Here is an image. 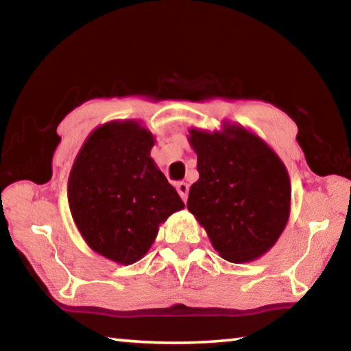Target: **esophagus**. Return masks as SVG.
<instances>
[{
	"mask_svg": "<svg viewBox=\"0 0 351 351\" xmlns=\"http://www.w3.org/2000/svg\"><path fill=\"white\" fill-rule=\"evenodd\" d=\"M176 190L180 193V197L182 201H187V195H189V184L187 182H178L176 184Z\"/></svg>",
	"mask_w": 351,
	"mask_h": 351,
	"instance_id": "34e87169",
	"label": "esophagus"
}]
</instances>
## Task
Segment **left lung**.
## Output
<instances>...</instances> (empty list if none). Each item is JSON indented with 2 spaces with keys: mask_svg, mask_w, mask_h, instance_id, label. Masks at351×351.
Returning <instances> with one entry per match:
<instances>
[{
  "mask_svg": "<svg viewBox=\"0 0 351 351\" xmlns=\"http://www.w3.org/2000/svg\"><path fill=\"white\" fill-rule=\"evenodd\" d=\"M199 180L187 209L224 260L246 263L276 245L288 223L291 182L287 167L265 141L226 123L223 132L190 130Z\"/></svg>",
  "mask_w": 351,
  "mask_h": 351,
  "instance_id": "1",
  "label": "left lung"
}]
</instances>
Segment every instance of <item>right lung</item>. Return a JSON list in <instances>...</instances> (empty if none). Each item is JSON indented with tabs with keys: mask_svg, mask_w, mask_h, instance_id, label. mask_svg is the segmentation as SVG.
<instances>
[{
	"mask_svg": "<svg viewBox=\"0 0 351 351\" xmlns=\"http://www.w3.org/2000/svg\"><path fill=\"white\" fill-rule=\"evenodd\" d=\"M153 134L136 121L108 122L88 136L71 169L68 201L93 251L121 265L148 252L159 224L184 207L150 158Z\"/></svg>",
	"mask_w": 351,
	"mask_h": 351,
	"instance_id": "1",
	"label": "right lung"
}]
</instances>
